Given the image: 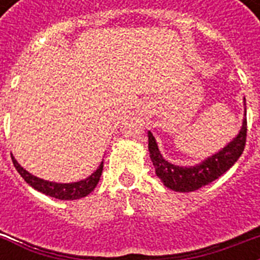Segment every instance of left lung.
Masks as SVG:
<instances>
[{"label":"left lung","mask_w":260,"mask_h":260,"mask_svg":"<svg viewBox=\"0 0 260 260\" xmlns=\"http://www.w3.org/2000/svg\"><path fill=\"white\" fill-rule=\"evenodd\" d=\"M243 100H244L243 101L244 102V117H243L242 128L239 131V134L224 148L194 166H177L166 160L159 151L158 143L155 140L154 135L151 134V131H148L150 158L155 167V173L163 182V185L174 191L189 193V191L198 190L202 186L209 185L210 182L216 181L218 177H221L222 174L234 166L246 147V98Z\"/></svg>","instance_id":"1"}]
</instances>
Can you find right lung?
Masks as SVG:
<instances>
[{
    "label": "right lung",
    "mask_w": 260,
    "mask_h": 260,
    "mask_svg": "<svg viewBox=\"0 0 260 260\" xmlns=\"http://www.w3.org/2000/svg\"><path fill=\"white\" fill-rule=\"evenodd\" d=\"M12 160H13L16 170L24 178V181L28 185L32 186L35 190H38L40 193L50 196V197L58 198V200H63V201H67V200H79V198L86 197L87 194H90L95 189V186H97L98 181L101 178L102 169H104V160H102L97 170L94 171L90 177L82 179V181L71 182V183H58V182L46 181V179H42V178L32 175L29 171H26L25 169H22L18 165V162L14 159V156H12Z\"/></svg>",
    "instance_id": "1"
}]
</instances>
